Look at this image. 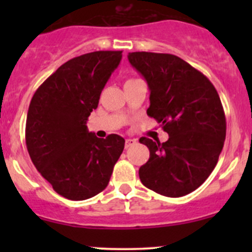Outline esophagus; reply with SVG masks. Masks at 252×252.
Segmentation results:
<instances>
[{"instance_id": "esophagus-1", "label": "esophagus", "mask_w": 252, "mask_h": 252, "mask_svg": "<svg viewBox=\"0 0 252 252\" xmlns=\"http://www.w3.org/2000/svg\"><path fill=\"white\" fill-rule=\"evenodd\" d=\"M134 145H136L135 139H126V149L134 146Z\"/></svg>"}]
</instances>
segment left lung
I'll return each instance as SVG.
<instances>
[{"label":"left lung","instance_id":"left-lung-1","mask_svg":"<svg viewBox=\"0 0 252 252\" xmlns=\"http://www.w3.org/2000/svg\"><path fill=\"white\" fill-rule=\"evenodd\" d=\"M130 64L150 89L147 116L162 124L166 142L140 138L150 158L139 169L142 184L157 194L180 197L212 173L225 140V114L213 84L169 53L131 52Z\"/></svg>","mask_w":252,"mask_h":252}]
</instances>
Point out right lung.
Here are the masks:
<instances>
[{
  "label": "right lung",
  "mask_w": 252,
  "mask_h": 252,
  "mask_svg": "<svg viewBox=\"0 0 252 252\" xmlns=\"http://www.w3.org/2000/svg\"><path fill=\"white\" fill-rule=\"evenodd\" d=\"M122 60V51L72 58L37 88L29 105L25 142L32 163L53 190L81 201L106 189L124 149L117 134L100 139L86 122Z\"/></svg>",
  "instance_id": "1"
}]
</instances>
